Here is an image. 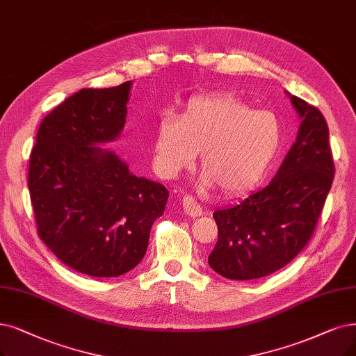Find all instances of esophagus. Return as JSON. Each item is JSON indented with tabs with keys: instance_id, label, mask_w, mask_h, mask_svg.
I'll return each mask as SVG.
<instances>
[{
	"instance_id": "1",
	"label": "esophagus",
	"mask_w": 356,
	"mask_h": 356,
	"mask_svg": "<svg viewBox=\"0 0 356 356\" xmlns=\"http://www.w3.org/2000/svg\"><path fill=\"white\" fill-rule=\"evenodd\" d=\"M182 209H184V213H187V215L191 218H198L203 215L202 206L198 204L195 198H193L191 195L182 197Z\"/></svg>"
}]
</instances>
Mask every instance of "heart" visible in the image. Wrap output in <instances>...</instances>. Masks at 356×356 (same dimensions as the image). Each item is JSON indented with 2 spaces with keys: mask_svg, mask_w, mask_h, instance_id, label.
Listing matches in <instances>:
<instances>
[{
  "mask_svg": "<svg viewBox=\"0 0 356 356\" xmlns=\"http://www.w3.org/2000/svg\"><path fill=\"white\" fill-rule=\"evenodd\" d=\"M283 129L272 111H255L234 95L194 97L177 118L165 117L152 138L154 168L175 178L200 153L206 187L245 193L264 179L282 147Z\"/></svg>",
  "mask_w": 356,
  "mask_h": 356,
  "instance_id": "obj_1",
  "label": "heart"
}]
</instances>
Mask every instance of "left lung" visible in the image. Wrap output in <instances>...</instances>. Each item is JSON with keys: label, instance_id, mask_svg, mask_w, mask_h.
I'll return each mask as SVG.
<instances>
[{"label": "left lung", "instance_id": "obj_1", "mask_svg": "<svg viewBox=\"0 0 356 356\" xmlns=\"http://www.w3.org/2000/svg\"><path fill=\"white\" fill-rule=\"evenodd\" d=\"M302 122L296 141L267 187L213 213L218 243L209 255L216 273L259 279L291 263L308 244L334 178L329 127L323 113L291 96Z\"/></svg>", "mask_w": 356, "mask_h": 356}]
</instances>
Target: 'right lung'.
I'll use <instances>...</instances> for the list:
<instances>
[{
  "label": "right lung",
  "mask_w": 356,
  "mask_h": 356,
  "mask_svg": "<svg viewBox=\"0 0 356 356\" xmlns=\"http://www.w3.org/2000/svg\"><path fill=\"white\" fill-rule=\"evenodd\" d=\"M130 89L125 81L67 97L42 120L31 153L27 187L39 238L65 266L93 277L121 276L141 261L169 195L95 146L121 134Z\"/></svg>",
  "instance_id": "add662e5"
}]
</instances>
